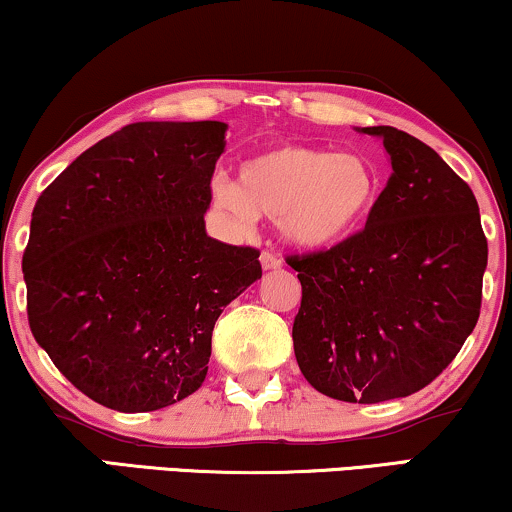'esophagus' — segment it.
I'll use <instances>...</instances> for the list:
<instances>
[{"label": "esophagus", "instance_id": "34e87169", "mask_svg": "<svg viewBox=\"0 0 512 512\" xmlns=\"http://www.w3.org/2000/svg\"><path fill=\"white\" fill-rule=\"evenodd\" d=\"M260 262H262V269L264 271H274V269H281V257L278 255H274V252H269V250H264L262 255H260Z\"/></svg>", "mask_w": 512, "mask_h": 512}]
</instances>
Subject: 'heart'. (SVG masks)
I'll return each mask as SVG.
<instances>
[{"mask_svg": "<svg viewBox=\"0 0 512 512\" xmlns=\"http://www.w3.org/2000/svg\"><path fill=\"white\" fill-rule=\"evenodd\" d=\"M380 191L378 167L366 155L286 144L245 160L236 186L217 179L212 200L243 226L255 217L271 219L288 245L319 252L357 234Z\"/></svg>", "mask_w": 512, "mask_h": 512, "instance_id": "b5f03b06", "label": "heart"}]
</instances>
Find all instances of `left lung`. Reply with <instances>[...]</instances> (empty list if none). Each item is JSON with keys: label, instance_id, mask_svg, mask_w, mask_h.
Wrapping results in <instances>:
<instances>
[{"label": "left lung", "instance_id": "8db88e82", "mask_svg": "<svg viewBox=\"0 0 512 512\" xmlns=\"http://www.w3.org/2000/svg\"><path fill=\"white\" fill-rule=\"evenodd\" d=\"M383 139L392 174L364 229L331 250L290 255L302 283L297 366L349 404L409 397L461 352L480 319L487 238L470 186L397 127Z\"/></svg>", "mask_w": 512, "mask_h": 512}]
</instances>
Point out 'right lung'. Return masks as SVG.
Wrapping results in <instances>:
<instances>
[{
    "label": "right lung",
    "instance_id": "add662e5",
    "mask_svg": "<svg viewBox=\"0 0 512 512\" xmlns=\"http://www.w3.org/2000/svg\"><path fill=\"white\" fill-rule=\"evenodd\" d=\"M226 125L134 122L37 198L23 252L37 345L89 399L158 411L203 385L212 328L262 276L260 252L208 236Z\"/></svg>",
    "mask_w": 512,
    "mask_h": 512
}]
</instances>
